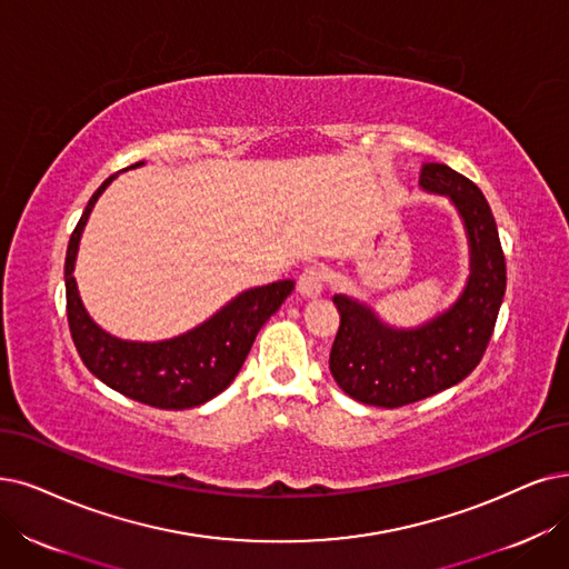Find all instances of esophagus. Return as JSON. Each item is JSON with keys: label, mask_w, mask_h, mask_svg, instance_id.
I'll return each instance as SVG.
<instances>
[{"label": "esophagus", "mask_w": 569, "mask_h": 569, "mask_svg": "<svg viewBox=\"0 0 569 569\" xmlns=\"http://www.w3.org/2000/svg\"><path fill=\"white\" fill-rule=\"evenodd\" d=\"M297 289H299L301 297H306V299H317V297H320V293L325 291V272H322L320 268H315V266L306 268V270L301 272V276H299Z\"/></svg>", "instance_id": "esophagus-1"}]
</instances>
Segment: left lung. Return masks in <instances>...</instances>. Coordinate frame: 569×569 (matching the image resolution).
Here are the masks:
<instances>
[{
	"mask_svg": "<svg viewBox=\"0 0 569 569\" xmlns=\"http://www.w3.org/2000/svg\"><path fill=\"white\" fill-rule=\"evenodd\" d=\"M420 187L446 196L458 210L469 244V278L456 303L408 329L392 327L371 306L336 293L340 327L329 369L340 390L369 406H406L465 380L490 343L505 299V252L481 189L443 163H427Z\"/></svg>",
	"mask_w": 569,
	"mask_h": 569,
	"instance_id": "1",
	"label": "left lung"
}]
</instances>
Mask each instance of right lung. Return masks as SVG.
I'll list each match as a JSON object with an SVG mask.
<instances>
[{"instance_id": "1", "label": "right lung", "mask_w": 569, "mask_h": 569, "mask_svg": "<svg viewBox=\"0 0 569 569\" xmlns=\"http://www.w3.org/2000/svg\"><path fill=\"white\" fill-rule=\"evenodd\" d=\"M144 161L130 166L140 168ZM128 170V168H126ZM119 174H111L88 200V206L67 244L64 289L67 320L86 369L107 388L140 403L184 411L223 392L252 350L259 329L276 315L293 289V280H278L240 291L210 320L166 340H126L111 336L83 308L74 280V266L86 221L98 198Z\"/></svg>"}]
</instances>
